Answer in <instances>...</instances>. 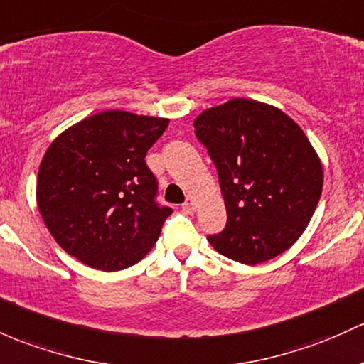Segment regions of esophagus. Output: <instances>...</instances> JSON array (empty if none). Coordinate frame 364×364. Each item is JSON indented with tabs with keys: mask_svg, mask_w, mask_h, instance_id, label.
Masks as SVG:
<instances>
[{
	"mask_svg": "<svg viewBox=\"0 0 364 364\" xmlns=\"http://www.w3.org/2000/svg\"><path fill=\"white\" fill-rule=\"evenodd\" d=\"M182 210H183V212H187V213H193L194 212V201H193V199H191V198L187 199V201L182 205Z\"/></svg>",
	"mask_w": 364,
	"mask_h": 364,
	"instance_id": "esophagus-1",
	"label": "esophagus"
}]
</instances>
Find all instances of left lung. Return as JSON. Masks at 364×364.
I'll return each mask as SVG.
<instances>
[{"mask_svg":"<svg viewBox=\"0 0 364 364\" xmlns=\"http://www.w3.org/2000/svg\"><path fill=\"white\" fill-rule=\"evenodd\" d=\"M194 134L217 166L228 210V225L210 245L246 265L287 252L323 191L321 159L302 128L274 105L232 99L203 111Z\"/></svg>","mask_w":364,"mask_h":364,"instance_id":"left-lung-1","label":"left lung"}]
</instances>
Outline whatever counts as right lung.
Here are the masks:
<instances>
[{"instance_id": "right-lung-1", "label": "right lung", "mask_w": 364, "mask_h": 364, "mask_svg": "<svg viewBox=\"0 0 364 364\" xmlns=\"http://www.w3.org/2000/svg\"><path fill=\"white\" fill-rule=\"evenodd\" d=\"M168 123L104 111L50 144L38 171L36 201L64 252L105 272L149 253L171 208L156 203L158 182L144 158Z\"/></svg>"}]
</instances>
